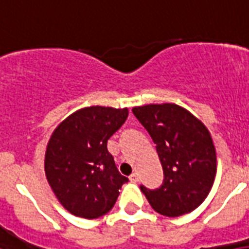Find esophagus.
<instances>
[{
	"label": "esophagus",
	"instance_id": "34e87169",
	"mask_svg": "<svg viewBox=\"0 0 249 249\" xmlns=\"http://www.w3.org/2000/svg\"><path fill=\"white\" fill-rule=\"evenodd\" d=\"M130 180L132 183H136L139 180V174L138 173H132V174L130 175Z\"/></svg>",
	"mask_w": 249,
	"mask_h": 249
}]
</instances>
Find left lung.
Here are the masks:
<instances>
[{"label": "left lung", "mask_w": 249, "mask_h": 249, "mask_svg": "<svg viewBox=\"0 0 249 249\" xmlns=\"http://www.w3.org/2000/svg\"><path fill=\"white\" fill-rule=\"evenodd\" d=\"M149 132L163 169L157 190L142 186L157 213L179 217L200 207L211 192L217 174L213 139L200 119L177 104H149L132 109Z\"/></svg>", "instance_id": "obj_1"}]
</instances>
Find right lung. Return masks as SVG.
<instances>
[{"label": "right lung", "instance_id": "obj_1", "mask_svg": "<svg viewBox=\"0 0 249 249\" xmlns=\"http://www.w3.org/2000/svg\"><path fill=\"white\" fill-rule=\"evenodd\" d=\"M127 117V107H82L53 131L45 152L46 180L71 214L93 219L114 207L128 178L115 166L107 140Z\"/></svg>", "mask_w": 249, "mask_h": 249}]
</instances>
